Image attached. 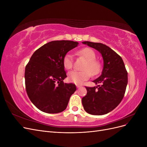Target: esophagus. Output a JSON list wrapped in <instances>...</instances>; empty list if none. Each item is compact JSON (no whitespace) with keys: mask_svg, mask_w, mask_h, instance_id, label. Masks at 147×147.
Listing matches in <instances>:
<instances>
[{"mask_svg":"<svg viewBox=\"0 0 147 147\" xmlns=\"http://www.w3.org/2000/svg\"><path fill=\"white\" fill-rule=\"evenodd\" d=\"M76 86L77 88H80V86H82V85H80V84H76Z\"/></svg>","mask_w":147,"mask_h":147,"instance_id":"esophagus-1","label":"esophagus"}]
</instances>
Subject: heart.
Wrapping results in <instances>:
<instances>
[{
	"mask_svg": "<svg viewBox=\"0 0 147 147\" xmlns=\"http://www.w3.org/2000/svg\"><path fill=\"white\" fill-rule=\"evenodd\" d=\"M77 54L82 57L86 61L82 69L83 71H71L68 74V80L70 82L77 84H81L86 80L89 79L91 74L92 75H98L102 68V65L99 61L96 60L94 51L90 48H84L77 51ZM63 65L66 70H70L73 67V56L67 53L63 59Z\"/></svg>",
	"mask_w": 147,
	"mask_h": 147,
	"instance_id": "heart-1",
	"label": "heart"
}]
</instances>
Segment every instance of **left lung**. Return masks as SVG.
Listing matches in <instances>:
<instances>
[{"instance_id":"1","label":"left lung","mask_w":147,"mask_h":147,"mask_svg":"<svg viewBox=\"0 0 147 147\" xmlns=\"http://www.w3.org/2000/svg\"><path fill=\"white\" fill-rule=\"evenodd\" d=\"M82 43L100 53L104 60L101 75L93 81L102 85L86 86L87 94L82 98L83 108L91 115H105L122 100L127 84V72L121 56L108 46L88 41Z\"/></svg>"}]
</instances>
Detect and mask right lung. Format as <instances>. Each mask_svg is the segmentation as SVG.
Masks as SVG:
<instances>
[{"instance_id":"right-lung-1","label":"right lung","mask_w":147,"mask_h":147,"mask_svg":"<svg viewBox=\"0 0 147 147\" xmlns=\"http://www.w3.org/2000/svg\"><path fill=\"white\" fill-rule=\"evenodd\" d=\"M78 44L70 40L48 42L34 53L26 65V92L32 104L42 112H63L76 91L75 84L63 82L67 77L63 59L67 53Z\"/></svg>"}]
</instances>
